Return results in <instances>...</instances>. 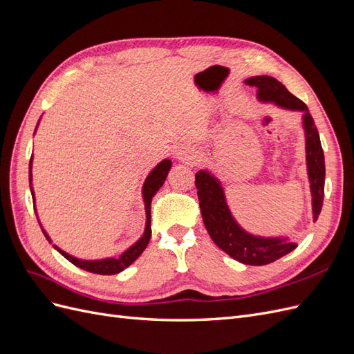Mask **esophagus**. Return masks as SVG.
Segmentation results:
<instances>
[{
	"label": "esophagus",
	"instance_id": "obj_1",
	"mask_svg": "<svg viewBox=\"0 0 354 354\" xmlns=\"http://www.w3.org/2000/svg\"><path fill=\"white\" fill-rule=\"evenodd\" d=\"M176 158L181 160V162H192V160H194V153H192L190 149L181 147L176 152Z\"/></svg>",
	"mask_w": 354,
	"mask_h": 354
}]
</instances>
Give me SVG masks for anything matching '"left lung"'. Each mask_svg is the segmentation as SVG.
I'll return each mask as SVG.
<instances>
[{
    "mask_svg": "<svg viewBox=\"0 0 354 354\" xmlns=\"http://www.w3.org/2000/svg\"><path fill=\"white\" fill-rule=\"evenodd\" d=\"M245 84L257 88V99L263 103H274L288 111L303 112L307 176L312 192L313 221H316L322 209L325 195V156L312 115L301 100L289 93L282 82L269 75L251 77L245 80ZM195 185L203 224L214 243L232 259L248 266H264L279 260L281 257L297 248V243L286 236H255L242 229L232 216L221 181L211 171L199 169L195 176Z\"/></svg>",
    "mask_w": 354,
    "mask_h": 354,
    "instance_id": "1",
    "label": "left lung"
}]
</instances>
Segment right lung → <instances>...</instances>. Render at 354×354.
<instances>
[{
  "mask_svg": "<svg viewBox=\"0 0 354 354\" xmlns=\"http://www.w3.org/2000/svg\"><path fill=\"white\" fill-rule=\"evenodd\" d=\"M38 124H39V121H38ZM38 124H37V127H38ZM35 131H37V128H35ZM171 165H173V162H171V159H168V158L164 159V160H160V162L146 177L145 183H143V189H142V196H143L145 211H146L145 233L142 234L140 239H138L136 243H133L130 248L124 251L120 257H109V259H102V260H81V259H77V257H73V255L65 252L63 250H60L57 245H53V246H55V250H57L63 257H65L68 261H71L72 264L80 267V269L91 272V273H97V274H116V273L122 272L124 269H127L128 266H131L138 259V257H140V254L146 250L149 241H151V234H152V229H151V203H152V198L156 195V192L160 187H162V185L165 183V178L169 173ZM29 186H30L32 201L35 202V194H34V189H32V156H30V160H29ZM34 209L37 212L35 207H34ZM38 223H39V220H38ZM39 226H41V223H39ZM41 230H42V233H44V236L47 238V241L51 243L50 236L47 234V232L42 229V226H41Z\"/></svg>",
  "mask_w": 354,
  "mask_h": 354,
  "instance_id": "obj_1",
  "label": "right lung"
}]
</instances>
